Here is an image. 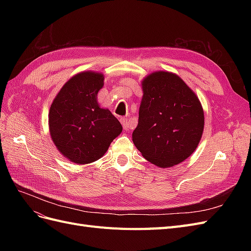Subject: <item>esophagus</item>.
<instances>
[{
    "label": "esophagus",
    "instance_id": "esophagus-1",
    "mask_svg": "<svg viewBox=\"0 0 251 251\" xmlns=\"http://www.w3.org/2000/svg\"><path fill=\"white\" fill-rule=\"evenodd\" d=\"M120 121H121V124H123V126H124V128H125L126 131L131 130V128H132L131 124H130V121H128L126 118H123Z\"/></svg>",
    "mask_w": 251,
    "mask_h": 251
}]
</instances>
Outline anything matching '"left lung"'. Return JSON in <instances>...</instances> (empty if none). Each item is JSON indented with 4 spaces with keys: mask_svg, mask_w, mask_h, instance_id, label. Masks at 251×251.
Masks as SVG:
<instances>
[{
    "mask_svg": "<svg viewBox=\"0 0 251 251\" xmlns=\"http://www.w3.org/2000/svg\"><path fill=\"white\" fill-rule=\"evenodd\" d=\"M143 97L132 138L148 161L171 168L199 144L204 113L198 97L176 74L154 72L142 81Z\"/></svg>",
    "mask_w": 251,
    "mask_h": 251,
    "instance_id": "obj_1",
    "label": "left lung"
}]
</instances>
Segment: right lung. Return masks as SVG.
Returning <instances> with one entry per match:
<instances>
[{"mask_svg":"<svg viewBox=\"0 0 251 251\" xmlns=\"http://www.w3.org/2000/svg\"><path fill=\"white\" fill-rule=\"evenodd\" d=\"M102 86V74L81 72L65 83L51 104V138L72 162L98 160L123 131L118 119L98 105L97 93Z\"/></svg>","mask_w":251,"mask_h":251,"instance_id":"1","label":"right lung"}]
</instances>
